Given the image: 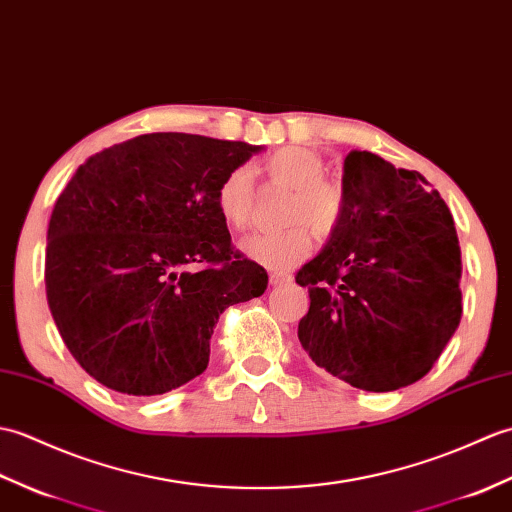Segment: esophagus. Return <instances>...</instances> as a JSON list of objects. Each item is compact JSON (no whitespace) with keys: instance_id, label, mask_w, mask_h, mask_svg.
Segmentation results:
<instances>
[{"instance_id":"34e87169","label":"esophagus","mask_w":512,"mask_h":512,"mask_svg":"<svg viewBox=\"0 0 512 512\" xmlns=\"http://www.w3.org/2000/svg\"><path fill=\"white\" fill-rule=\"evenodd\" d=\"M269 282L274 287H278V285H285V282H291V276L289 274H282V271H271Z\"/></svg>"}]
</instances>
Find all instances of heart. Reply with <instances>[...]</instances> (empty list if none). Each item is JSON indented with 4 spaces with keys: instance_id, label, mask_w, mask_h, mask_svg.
I'll use <instances>...</instances> for the list:
<instances>
[{
    "instance_id": "obj_1",
    "label": "heart",
    "mask_w": 512,
    "mask_h": 512,
    "mask_svg": "<svg viewBox=\"0 0 512 512\" xmlns=\"http://www.w3.org/2000/svg\"><path fill=\"white\" fill-rule=\"evenodd\" d=\"M269 184L287 188L289 197L282 210V223H291L278 232H258L247 236L241 249L247 258L274 271H287L311 252V230L320 236L331 234L342 217L344 195L335 181L324 177V160L304 146H282L260 164ZM221 219L245 230L254 219L256 188L254 173L247 166L227 170L214 192Z\"/></svg>"
}]
</instances>
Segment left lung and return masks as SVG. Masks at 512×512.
Returning a JSON list of instances; mask_svg holds the SVG:
<instances>
[{
    "label": "left lung",
    "instance_id": "1",
    "mask_svg": "<svg viewBox=\"0 0 512 512\" xmlns=\"http://www.w3.org/2000/svg\"><path fill=\"white\" fill-rule=\"evenodd\" d=\"M460 245L440 192L368 151L344 162V208L295 282L309 287L302 348L366 392L423 379L462 317Z\"/></svg>",
    "mask_w": 512,
    "mask_h": 512
}]
</instances>
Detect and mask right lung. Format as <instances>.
Masks as SVG:
<instances>
[{
  "label": "right lung",
  "instance_id": "add662e5",
  "mask_svg": "<svg viewBox=\"0 0 512 512\" xmlns=\"http://www.w3.org/2000/svg\"><path fill=\"white\" fill-rule=\"evenodd\" d=\"M258 149L146 133L78 166L50 217L45 291L89 377L133 396L175 390L208 368L227 306L265 293L267 271L232 245L214 201Z\"/></svg>",
  "mask_w": 512,
  "mask_h": 512
}]
</instances>
